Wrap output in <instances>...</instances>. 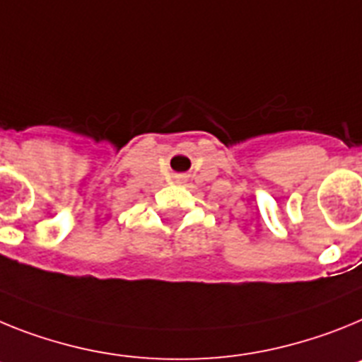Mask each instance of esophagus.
I'll use <instances>...</instances> for the list:
<instances>
[{
    "label": "esophagus",
    "mask_w": 362,
    "mask_h": 362,
    "mask_svg": "<svg viewBox=\"0 0 362 362\" xmlns=\"http://www.w3.org/2000/svg\"><path fill=\"white\" fill-rule=\"evenodd\" d=\"M182 180H184V178H178V182H182Z\"/></svg>",
    "instance_id": "34e87169"
}]
</instances>
